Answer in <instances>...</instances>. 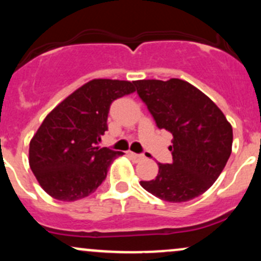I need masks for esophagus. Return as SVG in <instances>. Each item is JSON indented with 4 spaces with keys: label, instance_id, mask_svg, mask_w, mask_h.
<instances>
[{
    "label": "esophagus",
    "instance_id": "obj_1",
    "mask_svg": "<svg viewBox=\"0 0 261 261\" xmlns=\"http://www.w3.org/2000/svg\"><path fill=\"white\" fill-rule=\"evenodd\" d=\"M128 155H130L131 158H134L136 162L145 160V154H137V153H134V152H128Z\"/></svg>",
    "mask_w": 261,
    "mask_h": 261
}]
</instances>
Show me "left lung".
<instances>
[{"instance_id": "1", "label": "left lung", "mask_w": 261, "mask_h": 261, "mask_svg": "<svg viewBox=\"0 0 261 261\" xmlns=\"http://www.w3.org/2000/svg\"><path fill=\"white\" fill-rule=\"evenodd\" d=\"M158 128L173 135V162L141 187L158 199L185 202L217 180L232 152L233 130L224 114L196 87L179 79L134 81Z\"/></svg>"}]
</instances>
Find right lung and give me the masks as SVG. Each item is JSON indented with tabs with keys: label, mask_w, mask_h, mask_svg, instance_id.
I'll return each mask as SVG.
<instances>
[{
	"label": "right lung",
	"mask_w": 261,
	"mask_h": 261,
	"mask_svg": "<svg viewBox=\"0 0 261 261\" xmlns=\"http://www.w3.org/2000/svg\"><path fill=\"white\" fill-rule=\"evenodd\" d=\"M135 91L128 81L92 80L47 114L29 143V166L45 193L70 202L97 190L113 161L124 154L98 146L110 104Z\"/></svg>",
	"instance_id": "1"
}]
</instances>
